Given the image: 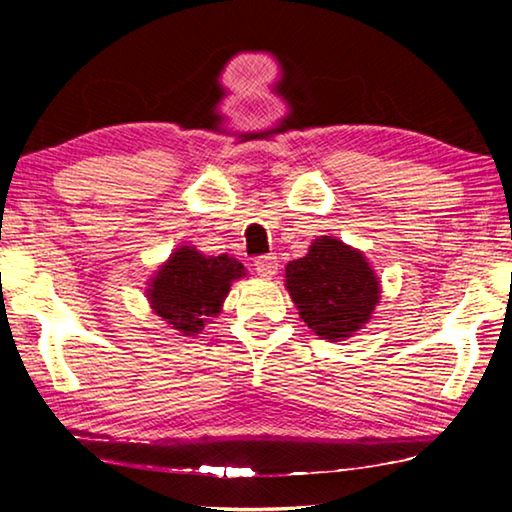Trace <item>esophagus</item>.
Listing matches in <instances>:
<instances>
[{"mask_svg": "<svg viewBox=\"0 0 512 512\" xmlns=\"http://www.w3.org/2000/svg\"><path fill=\"white\" fill-rule=\"evenodd\" d=\"M255 271L266 277V280H271V277L277 273V257L275 255H259L255 259Z\"/></svg>", "mask_w": 512, "mask_h": 512, "instance_id": "34e87169", "label": "esophagus"}]
</instances>
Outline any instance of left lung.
Listing matches in <instances>:
<instances>
[{"instance_id": "8db88e82", "label": "left lung", "mask_w": 512, "mask_h": 512, "mask_svg": "<svg viewBox=\"0 0 512 512\" xmlns=\"http://www.w3.org/2000/svg\"><path fill=\"white\" fill-rule=\"evenodd\" d=\"M287 289L311 332L329 341L361 329L379 302L366 257L334 237H318L307 257L287 266Z\"/></svg>"}]
</instances>
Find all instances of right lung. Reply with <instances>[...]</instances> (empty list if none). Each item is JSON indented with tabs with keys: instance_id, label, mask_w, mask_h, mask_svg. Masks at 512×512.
<instances>
[{
	"instance_id": "add662e5",
	"label": "right lung",
	"mask_w": 512,
	"mask_h": 512,
	"mask_svg": "<svg viewBox=\"0 0 512 512\" xmlns=\"http://www.w3.org/2000/svg\"><path fill=\"white\" fill-rule=\"evenodd\" d=\"M244 273L235 257L203 255L192 246L178 248L153 282L149 298L155 314L183 334H198L207 318L219 314L230 282Z\"/></svg>"
}]
</instances>
